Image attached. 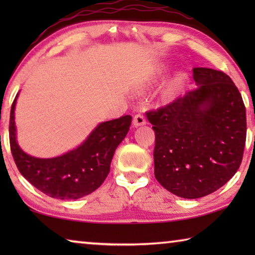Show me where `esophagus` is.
Returning a JSON list of instances; mask_svg holds the SVG:
<instances>
[{"mask_svg":"<svg viewBox=\"0 0 255 255\" xmlns=\"http://www.w3.org/2000/svg\"><path fill=\"white\" fill-rule=\"evenodd\" d=\"M146 124V119L145 117L141 114H137L135 115V117H133L132 119V125L135 127H138V126H143V125Z\"/></svg>","mask_w":255,"mask_h":255,"instance_id":"1","label":"esophagus"}]
</instances>
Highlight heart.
Returning <instances> with one entry per match:
<instances>
[{
  "instance_id": "1",
  "label": "heart",
  "mask_w": 255,
  "mask_h": 255,
  "mask_svg": "<svg viewBox=\"0 0 255 255\" xmlns=\"http://www.w3.org/2000/svg\"><path fill=\"white\" fill-rule=\"evenodd\" d=\"M184 80H185L184 74L176 75V76L174 77V80L171 81V83L169 84V86H167L166 93H171L172 91H173V90H175L176 88H178V86H179L180 84H182L183 82H184Z\"/></svg>"
}]
</instances>
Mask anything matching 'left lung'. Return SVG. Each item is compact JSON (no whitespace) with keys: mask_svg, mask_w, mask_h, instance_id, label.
Returning <instances> with one entry per match:
<instances>
[{"mask_svg":"<svg viewBox=\"0 0 255 255\" xmlns=\"http://www.w3.org/2000/svg\"><path fill=\"white\" fill-rule=\"evenodd\" d=\"M196 90L146 112L155 131L154 174L167 191L196 199L227 183L242 163L247 112L225 73L193 68Z\"/></svg>","mask_w":255,"mask_h":255,"instance_id":"1","label":"left lung"}]
</instances>
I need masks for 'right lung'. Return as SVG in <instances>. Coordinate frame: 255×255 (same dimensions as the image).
Instances as JSON below:
<instances>
[{
  "label": "right lung",
  "mask_w": 255,
  "mask_h": 255,
  "mask_svg": "<svg viewBox=\"0 0 255 255\" xmlns=\"http://www.w3.org/2000/svg\"><path fill=\"white\" fill-rule=\"evenodd\" d=\"M11 107V153L15 165L25 179L45 195L56 199H79L92 193L109 174L115 150L126 137L131 116H123L99 125L83 144L62 156L37 158L25 154L15 138L14 109Z\"/></svg>",
  "instance_id": "right-lung-1"
}]
</instances>
